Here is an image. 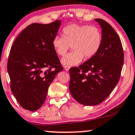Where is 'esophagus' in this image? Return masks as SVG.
<instances>
[{
    "label": "esophagus",
    "mask_w": 135,
    "mask_h": 135,
    "mask_svg": "<svg viewBox=\"0 0 135 135\" xmlns=\"http://www.w3.org/2000/svg\"><path fill=\"white\" fill-rule=\"evenodd\" d=\"M70 66H69V65H66V66H64V69L65 71H69V69H70Z\"/></svg>",
    "instance_id": "obj_1"
}]
</instances>
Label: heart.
<instances>
[{"label": "heart", "mask_w": 135, "mask_h": 135, "mask_svg": "<svg viewBox=\"0 0 135 135\" xmlns=\"http://www.w3.org/2000/svg\"><path fill=\"white\" fill-rule=\"evenodd\" d=\"M63 37L53 38L52 47L57 55L63 56L72 47L73 51L61 60L64 65H76L83 57L88 60L98 52L102 44V32L96 26L73 23L62 30Z\"/></svg>", "instance_id": "b5f03b06"}]
</instances>
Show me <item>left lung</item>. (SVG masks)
Listing matches in <instances>:
<instances>
[{
  "label": "left lung",
  "mask_w": 135,
  "mask_h": 135,
  "mask_svg": "<svg viewBox=\"0 0 135 135\" xmlns=\"http://www.w3.org/2000/svg\"><path fill=\"white\" fill-rule=\"evenodd\" d=\"M95 21L102 29L98 52L79 67L69 70L70 94L85 106L98 105L108 97L119 81L124 63V51L117 33L103 19Z\"/></svg>",
  "instance_id": "8db88e82"
}]
</instances>
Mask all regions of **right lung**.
I'll use <instances>...</instances> for the list:
<instances>
[{
    "label": "right lung",
    "mask_w": 135,
    "mask_h": 135,
    "mask_svg": "<svg viewBox=\"0 0 135 135\" xmlns=\"http://www.w3.org/2000/svg\"><path fill=\"white\" fill-rule=\"evenodd\" d=\"M61 22L29 25L10 50L7 72L11 90L20 106L31 112L42 106L50 84L63 69L52 44Z\"/></svg>",
    "instance_id": "1"
}]
</instances>
